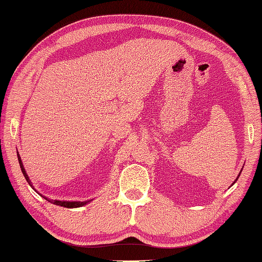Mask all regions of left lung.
Listing matches in <instances>:
<instances>
[{
  "label": "left lung",
  "mask_w": 262,
  "mask_h": 262,
  "mask_svg": "<svg viewBox=\"0 0 262 262\" xmlns=\"http://www.w3.org/2000/svg\"><path fill=\"white\" fill-rule=\"evenodd\" d=\"M241 171H242V170H241ZM238 176H240V173H238ZM238 176H237V178H238ZM237 178H236V180H235V181H237ZM235 181H234V183H235ZM234 183H233V184H234Z\"/></svg>",
  "instance_id": "8db88e82"
}]
</instances>
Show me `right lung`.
<instances>
[{
    "instance_id": "add662e5",
    "label": "right lung",
    "mask_w": 262,
    "mask_h": 262,
    "mask_svg": "<svg viewBox=\"0 0 262 262\" xmlns=\"http://www.w3.org/2000/svg\"><path fill=\"white\" fill-rule=\"evenodd\" d=\"M17 159H18V163H20L21 171H22V173H24L26 181H27L30 187H32V188L34 189L32 181L29 180V176L27 175V171H26L25 166H24V164H22V161H21L20 155H17ZM34 190H35V189H34ZM35 191H36V190H35ZM41 196H42V195H41ZM42 197H43L45 200H47L48 202H51V203H53V204H56V206H60V207H65V208H79V207L86 206V204H89V203L91 202V201H92V200H87V201H82V202H81V201H59V200H49L48 197H46V196H42Z\"/></svg>"
}]
</instances>
